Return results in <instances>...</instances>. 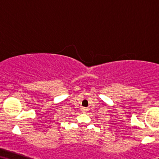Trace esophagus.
Listing matches in <instances>:
<instances>
[{"mask_svg": "<svg viewBox=\"0 0 159 159\" xmlns=\"http://www.w3.org/2000/svg\"><path fill=\"white\" fill-rule=\"evenodd\" d=\"M81 112H83V113H85V112H87V108H85V107H83V108H81Z\"/></svg>", "mask_w": 159, "mask_h": 159, "instance_id": "obj_1", "label": "esophagus"}]
</instances>
